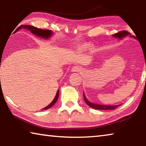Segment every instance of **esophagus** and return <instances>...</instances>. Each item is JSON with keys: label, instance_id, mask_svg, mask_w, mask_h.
<instances>
[{"label": "esophagus", "instance_id": "esophagus-1", "mask_svg": "<svg viewBox=\"0 0 146 146\" xmlns=\"http://www.w3.org/2000/svg\"><path fill=\"white\" fill-rule=\"evenodd\" d=\"M82 71V68L80 67V66H74V67L72 68L71 69V71L72 72H80V71Z\"/></svg>", "mask_w": 146, "mask_h": 146}]
</instances>
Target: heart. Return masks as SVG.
Wrapping results in <instances>:
<instances>
[{
  "label": "heart",
  "mask_w": 146,
  "mask_h": 146,
  "mask_svg": "<svg viewBox=\"0 0 146 146\" xmlns=\"http://www.w3.org/2000/svg\"><path fill=\"white\" fill-rule=\"evenodd\" d=\"M88 49V46L86 45V44H84V45L81 46L79 48V51H81V52H83V51H85Z\"/></svg>",
  "instance_id": "b5f03b06"
}]
</instances>
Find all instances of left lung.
I'll list each match as a JSON object with an SVG mask.
<instances>
[{
	"instance_id": "left-lung-1",
	"label": "left lung",
	"mask_w": 146,
	"mask_h": 146,
	"mask_svg": "<svg viewBox=\"0 0 146 146\" xmlns=\"http://www.w3.org/2000/svg\"><path fill=\"white\" fill-rule=\"evenodd\" d=\"M128 35H130V33L127 31H122L120 32H118L117 33L113 34L112 35V36L114 38H117L119 39V40H121V39L123 38L125 36H127ZM133 37V36H132ZM83 95H84V100L86 103L87 104L91 107V108L95 109V110H115V109L117 108L118 106H120L121 104L119 105H115V106H108V105H102V104H95V103H92L90 101H89L87 98L86 97V96L84 95V93H83Z\"/></svg>"
}]
</instances>
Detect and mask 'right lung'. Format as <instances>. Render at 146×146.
Instances as JSON below:
<instances>
[{
    "label": "right lung",
    "instance_id": "add662e5",
    "mask_svg": "<svg viewBox=\"0 0 146 146\" xmlns=\"http://www.w3.org/2000/svg\"><path fill=\"white\" fill-rule=\"evenodd\" d=\"M27 29L31 32L32 34L35 35L38 37H40L44 39H49L50 37L52 36L53 35V33L52 31L49 30V29H46V30H44V29H38L37 28H35L33 26H31L30 25H21L18 28H17L15 31L14 33H16L18 31H19L20 29ZM59 96V90H57V92L56 93V95L54 99L53 100L52 102H51L48 106H47L46 107L43 108L42 110H48V109L52 107V106L55 104L56 102V101L58 100Z\"/></svg>",
    "mask_w": 146,
    "mask_h": 146
}]
</instances>
